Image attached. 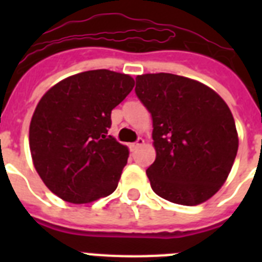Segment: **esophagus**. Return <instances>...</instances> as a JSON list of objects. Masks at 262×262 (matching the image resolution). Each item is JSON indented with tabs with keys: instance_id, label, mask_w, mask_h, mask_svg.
<instances>
[{
	"instance_id": "34e87169",
	"label": "esophagus",
	"mask_w": 262,
	"mask_h": 262,
	"mask_svg": "<svg viewBox=\"0 0 262 262\" xmlns=\"http://www.w3.org/2000/svg\"><path fill=\"white\" fill-rule=\"evenodd\" d=\"M143 144H144V139L138 138V140H136L135 143H131V145H129V147H131V149H133V151H135L136 148H139L140 145H143Z\"/></svg>"
}]
</instances>
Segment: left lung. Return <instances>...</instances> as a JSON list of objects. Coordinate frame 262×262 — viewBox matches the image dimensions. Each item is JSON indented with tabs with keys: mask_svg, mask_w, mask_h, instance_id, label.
<instances>
[{
	"mask_svg": "<svg viewBox=\"0 0 262 262\" xmlns=\"http://www.w3.org/2000/svg\"><path fill=\"white\" fill-rule=\"evenodd\" d=\"M135 93L154 123L156 160L147 169L152 190L184 206L211 198L239 147L227 103L209 86L172 73L138 76Z\"/></svg>",
	"mask_w": 262,
	"mask_h": 262,
	"instance_id": "obj_1",
	"label": "left lung"
}]
</instances>
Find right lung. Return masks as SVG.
Masks as SVG:
<instances>
[{"label": "right lung", "mask_w": 262, "mask_h": 262, "mask_svg": "<svg viewBox=\"0 0 262 262\" xmlns=\"http://www.w3.org/2000/svg\"><path fill=\"white\" fill-rule=\"evenodd\" d=\"M134 85L131 76L96 69L41 97L30 123V151L46 186L61 200L89 203L117 189L128 149L107 131L111 110Z\"/></svg>", "instance_id": "add662e5"}]
</instances>
